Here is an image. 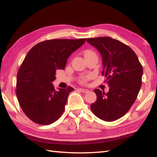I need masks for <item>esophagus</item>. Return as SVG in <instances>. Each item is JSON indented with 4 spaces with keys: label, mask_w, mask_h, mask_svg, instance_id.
I'll return each mask as SVG.
<instances>
[{
    "label": "esophagus",
    "mask_w": 157,
    "mask_h": 157,
    "mask_svg": "<svg viewBox=\"0 0 157 157\" xmlns=\"http://www.w3.org/2000/svg\"><path fill=\"white\" fill-rule=\"evenodd\" d=\"M78 90L80 91L81 92H83V93H87L88 92V90L84 89V88H79Z\"/></svg>",
    "instance_id": "esophagus-1"
}]
</instances>
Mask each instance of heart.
Segmentation results:
<instances>
[{"label":"heart","mask_w":157,"mask_h":157,"mask_svg":"<svg viewBox=\"0 0 157 157\" xmlns=\"http://www.w3.org/2000/svg\"><path fill=\"white\" fill-rule=\"evenodd\" d=\"M92 51H86V52H85V54H84V55H88V54H90V53H92ZM89 78H90V76L85 77V78H83V79H82V82H85L87 81L88 79H89Z\"/></svg>","instance_id":"b5f03b06"}]
</instances>
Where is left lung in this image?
<instances>
[{
  "label": "left lung",
  "instance_id": "left-lung-1",
  "mask_svg": "<svg viewBox=\"0 0 157 157\" xmlns=\"http://www.w3.org/2000/svg\"><path fill=\"white\" fill-rule=\"evenodd\" d=\"M87 42L101 53L104 75L109 86L107 93L95 89L96 101L92 113L103 121L121 118L134 104L142 85L143 69L134 51L110 37L88 38Z\"/></svg>",
  "mask_w": 157,
  "mask_h": 157
}]
</instances>
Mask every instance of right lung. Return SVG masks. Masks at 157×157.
Listing matches in <instances>:
<instances>
[{"label": "right lung", "mask_w": 157, "mask_h": 157, "mask_svg": "<svg viewBox=\"0 0 157 157\" xmlns=\"http://www.w3.org/2000/svg\"><path fill=\"white\" fill-rule=\"evenodd\" d=\"M86 40H45L25 56L17 75L16 94L23 113L32 121L49 125L61 117L69 93L74 89L69 86L56 90L52 82L56 70L65 69L69 56Z\"/></svg>", "instance_id": "right-lung-1"}]
</instances>
